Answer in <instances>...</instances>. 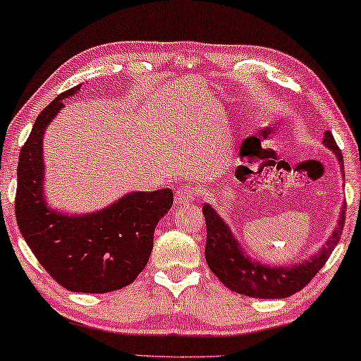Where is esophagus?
<instances>
[{
  "label": "esophagus",
  "instance_id": "obj_1",
  "mask_svg": "<svg viewBox=\"0 0 361 361\" xmlns=\"http://www.w3.org/2000/svg\"><path fill=\"white\" fill-rule=\"evenodd\" d=\"M197 197V188L192 185H183L176 190L175 201L176 204H190Z\"/></svg>",
  "mask_w": 361,
  "mask_h": 361
}]
</instances>
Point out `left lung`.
<instances>
[{
    "mask_svg": "<svg viewBox=\"0 0 361 361\" xmlns=\"http://www.w3.org/2000/svg\"><path fill=\"white\" fill-rule=\"evenodd\" d=\"M323 142L331 151H334L342 164L341 149L336 145V140L331 131H326ZM345 209L347 204L342 207L341 219L333 236L328 239V243L323 245L317 255L294 267L271 268L250 260L247 255H244L243 245L234 239L226 223L216 215V212L209 204H204L202 214L205 216V226H207L205 260H207L212 273L234 293L257 297V299H283V297H289L304 289L312 281L314 274L322 270L324 263L328 262L336 244L339 243L342 230H344Z\"/></svg>",
    "mask_w": 361,
    "mask_h": 361,
    "instance_id": "1",
    "label": "left lung"
}]
</instances>
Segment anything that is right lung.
<instances>
[{"label":"right lung","mask_w":361,"mask_h":361,"mask_svg":"<svg viewBox=\"0 0 361 361\" xmlns=\"http://www.w3.org/2000/svg\"><path fill=\"white\" fill-rule=\"evenodd\" d=\"M57 96L33 123L17 164L16 220L33 255L56 283L72 293L104 294L131 284L149 260L154 230L173 204L171 190L130 192L90 215L51 210L43 197V133L62 109Z\"/></svg>","instance_id":"right-lung-1"}]
</instances>
